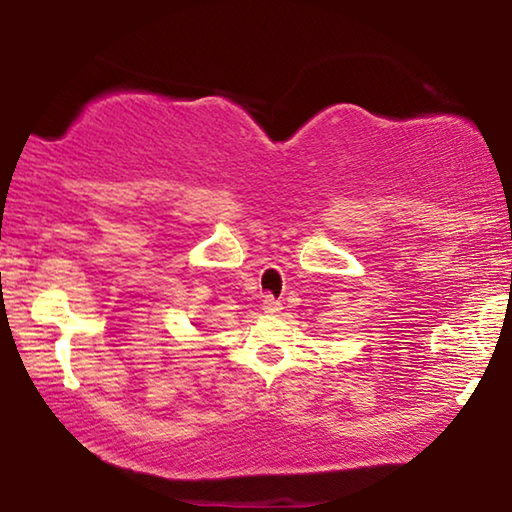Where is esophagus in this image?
<instances>
[{
	"mask_svg": "<svg viewBox=\"0 0 512 512\" xmlns=\"http://www.w3.org/2000/svg\"><path fill=\"white\" fill-rule=\"evenodd\" d=\"M262 309L266 311V314H280V311H282V302L277 300V298H273V296H264Z\"/></svg>",
	"mask_w": 512,
	"mask_h": 512,
	"instance_id": "esophagus-1",
	"label": "esophagus"
}]
</instances>
